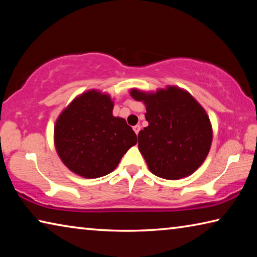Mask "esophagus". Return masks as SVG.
Here are the masks:
<instances>
[{
    "label": "esophagus",
    "mask_w": 257,
    "mask_h": 257,
    "mask_svg": "<svg viewBox=\"0 0 257 257\" xmlns=\"http://www.w3.org/2000/svg\"><path fill=\"white\" fill-rule=\"evenodd\" d=\"M134 132H135V133H136V134L138 135V133H139V132H141V125H139V124H137V125H135V127H134Z\"/></svg>",
    "instance_id": "1"
}]
</instances>
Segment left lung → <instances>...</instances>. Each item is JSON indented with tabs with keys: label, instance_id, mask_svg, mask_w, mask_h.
<instances>
[{
	"label": "left lung",
	"instance_id": "obj_1",
	"mask_svg": "<svg viewBox=\"0 0 257 257\" xmlns=\"http://www.w3.org/2000/svg\"><path fill=\"white\" fill-rule=\"evenodd\" d=\"M146 105L149 125L138 134V149L150 171L168 180H178L194 173L210 152L212 125L196 99L176 86L156 93L130 92Z\"/></svg>",
	"mask_w": 257,
	"mask_h": 257
}]
</instances>
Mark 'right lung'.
I'll return each instance as SVG.
<instances>
[{
  "instance_id": "obj_1",
  "label": "right lung",
  "mask_w": 257,
  "mask_h": 257,
  "mask_svg": "<svg viewBox=\"0 0 257 257\" xmlns=\"http://www.w3.org/2000/svg\"><path fill=\"white\" fill-rule=\"evenodd\" d=\"M112 111L110 95L92 89L61 112L54 125V144L69 170L88 179L103 177L136 145L133 128Z\"/></svg>"
}]
</instances>
